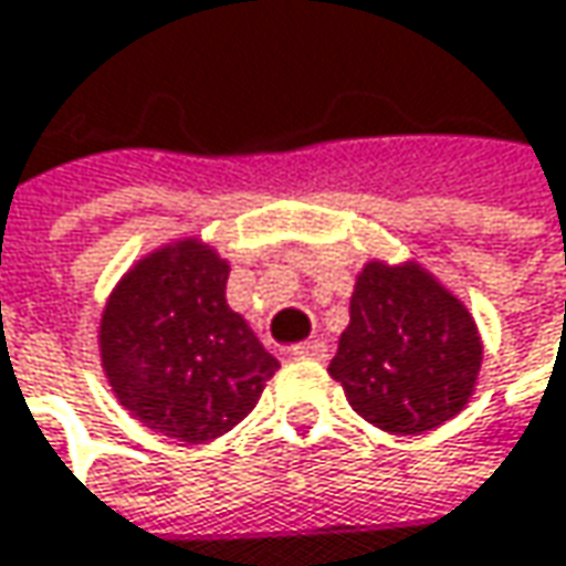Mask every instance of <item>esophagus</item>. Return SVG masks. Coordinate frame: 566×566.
Masks as SVG:
<instances>
[{
	"instance_id": "1",
	"label": "esophagus",
	"mask_w": 566,
	"mask_h": 566,
	"mask_svg": "<svg viewBox=\"0 0 566 566\" xmlns=\"http://www.w3.org/2000/svg\"><path fill=\"white\" fill-rule=\"evenodd\" d=\"M294 355L297 358H316V361H326V355H329V349H326V343H319V339H311V343H301V346H294Z\"/></svg>"
}]
</instances>
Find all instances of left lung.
Returning <instances> with one entry per match:
<instances>
[{
	"instance_id": "1",
	"label": "left lung",
	"mask_w": 566,
	"mask_h": 566,
	"mask_svg": "<svg viewBox=\"0 0 566 566\" xmlns=\"http://www.w3.org/2000/svg\"><path fill=\"white\" fill-rule=\"evenodd\" d=\"M481 355L478 326L458 297L416 265L371 262L355 284L329 375L355 413L384 432L419 436L468 403Z\"/></svg>"
}]
</instances>
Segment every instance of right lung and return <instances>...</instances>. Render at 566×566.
Masks as SVG:
<instances>
[{
    "label": "right lung",
    "instance_id": "1",
    "mask_svg": "<svg viewBox=\"0 0 566 566\" xmlns=\"http://www.w3.org/2000/svg\"><path fill=\"white\" fill-rule=\"evenodd\" d=\"M227 265L198 243L153 252L102 316V365L150 429L211 442L252 413L279 361L227 307Z\"/></svg>",
    "mask_w": 566,
    "mask_h": 566
}]
</instances>
